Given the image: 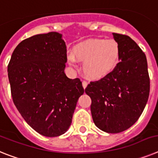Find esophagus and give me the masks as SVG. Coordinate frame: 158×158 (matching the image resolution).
Returning a JSON list of instances; mask_svg holds the SVG:
<instances>
[{
	"instance_id": "34e87169",
	"label": "esophagus",
	"mask_w": 158,
	"mask_h": 158,
	"mask_svg": "<svg viewBox=\"0 0 158 158\" xmlns=\"http://www.w3.org/2000/svg\"><path fill=\"white\" fill-rule=\"evenodd\" d=\"M87 84H88V83L87 82H86V81H83V88H86L87 86Z\"/></svg>"
}]
</instances>
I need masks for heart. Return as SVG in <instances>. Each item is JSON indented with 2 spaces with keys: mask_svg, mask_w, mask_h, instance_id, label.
<instances>
[{
  "mask_svg": "<svg viewBox=\"0 0 158 158\" xmlns=\"http://www.w3.org/2000/svg\"><path fill=\"white\" fill-rule=\"evenodd\" d=\"M120 57V48L114 40L95 39L79 44L74 48L73 56L68 60L75 67V59L83 63L84 75L90 79H100L109 75L117 66Z\"/></svg>",
  "mask_w": 158,
  "mask_h": 158,
  "instance_id": "heart-1",
  "label": "heart"
}]
</instances>
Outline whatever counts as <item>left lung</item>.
I'll use <instances>...</instances> for the list:
<instances>
[{"instance_id":"8db88e82","label":"left lung","mask_w":158,"mask_h":158,"mask_svg":"<svg viewBox=\"0 0 158 158\" xmlns=\"http://www.w3.org/2000/svg\"><path fill=\"white\" fill-rule=\"evenodd\" d=\"M120 48V62L105 77L85 89L91 98L90 110L98 128L110 134L123 132L141 116L149 94L145 53L130 36L113 33Z\"/></svg>"}]
</instances>
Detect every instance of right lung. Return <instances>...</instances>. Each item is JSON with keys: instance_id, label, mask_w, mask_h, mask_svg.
I'll list each match as a JSON object with an SVG mask.
<instances>
[{"instance_id": "right-lung-1", "label": "right lung", "mask_w": 158, "mask_h": 158, "mask_svg": "<svg viewBox=\"0 0 158 158\" xmlns=\"http://www.w3.org/2000/svg\"><path fill=\"white\" fill-rule=\"evenodd\" d=\"M67 47L56 31L19 44L8 65L13 102L26 123L41 135L57 137L68 130L84 89L64 73Z\"/></svg>"}]
</instances>
